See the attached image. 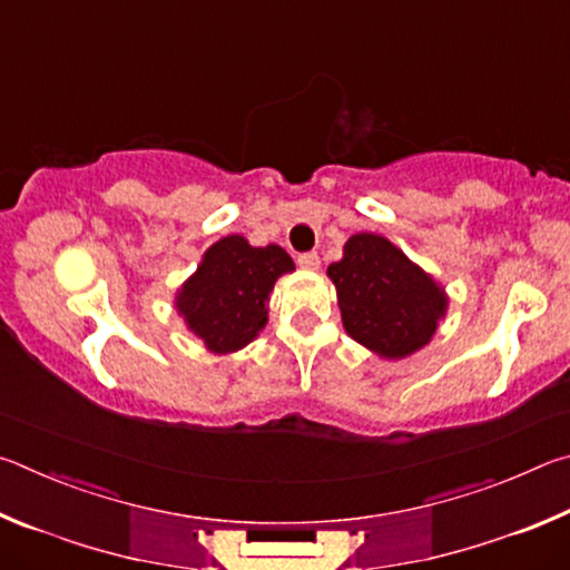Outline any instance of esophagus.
Masks as SVG:
<instances>
[{
	"label": "esophagus",
	"instance_id": "34e87169",
	"mask_svg": "<svg viewBox=\"0 0 570 570\" xmlns=\"http://www.w3.org/2000/svg\"><path fill=\"white\" fill-rule=\"evenodd\" d=\"M298 266L302 268H308V272H316V268L322 266V262H320V254H316V250H306V254H298Z\"/></svg>",
	"mask_w": 570,
	"mask_h": 570
}]
</instances>
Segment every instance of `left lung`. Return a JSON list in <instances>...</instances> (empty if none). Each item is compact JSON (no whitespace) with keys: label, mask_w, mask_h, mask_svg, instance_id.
I'll list each match as a JSON object with an SVG mask.
<instances>
[{"label":"left lung","mask_w":570,"mask_h":570,"mask_svg":"<svg viewBox=\"0 0 570 570\" xmlns=\"http://www.w3.org/2000/svg\"><path fill=\"white\" fill-rule=\"evenodd\" d=\"M326 274L336 286L346 334L387 360L422 350L445 314L442 288L382 236H352L342 262Z\"/></svg>","instance_id":"obj_1"}]
</instances>
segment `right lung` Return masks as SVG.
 Returning a JSON list of instances; mask_svg holds the SVG:
<instances>
[{
    "mask_svg": "<svg viewBox=\"0 0 570 570\" xmlns=\"http://www.w3.org/2000/svg\"><path fill=\"white\" fill-rule=\"evenodd\" d=\"M286 272L294 262L282 246L254 248L244 236H226L206 250L176 304L210 352H236L264 330L268 294Z\"/></svg>",
    "mask_w": 570,
    "mask_h": 570,
    "instance_id": "1",
    "label": "right lung"
}]
</instances>
